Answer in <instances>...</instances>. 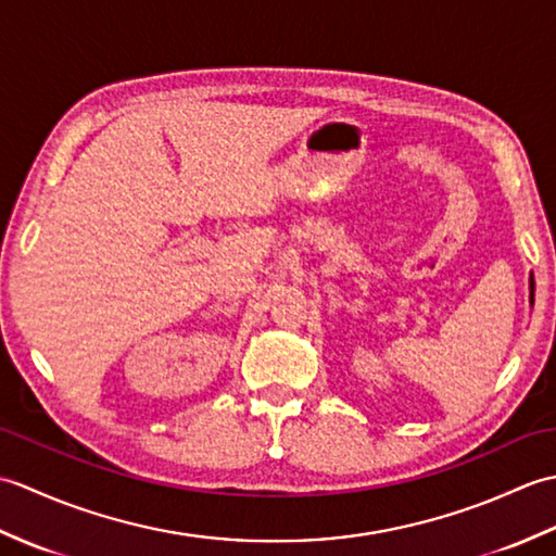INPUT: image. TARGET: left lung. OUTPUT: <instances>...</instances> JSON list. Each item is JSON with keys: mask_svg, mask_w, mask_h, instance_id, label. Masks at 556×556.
<instances>
[{"mask_svg": "<svg viewBox=\"0 0 556 556\" xmlns=\"http://www.w3.org/2000/svg\"><path fill=\"white\" fill-rule=\"evenodd\" d=\"M528 289H530V308H533V305H535V277L533 275H530L528 277Z\"/></svg>", "mask_w": 556, "mask_h": 556, "instance_id": "obj_1", "label": "left lung"}]
</instances>
